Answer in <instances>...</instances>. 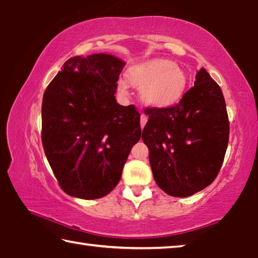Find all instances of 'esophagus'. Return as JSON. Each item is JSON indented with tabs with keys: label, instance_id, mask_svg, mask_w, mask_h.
Returning <instances> with one entry per match:
<instances>
[{
	"label": "esophagus",
	"instance_id": "34e87169",
	"mask_svg": "<svg viewBox=\"0 0 258 258\" xmlns=\"http://www.w3.org/2000/svg\"><path fill=\"white\" fill-rule=\"evenodd\" d=\"M147 120H148V117L146 116V115H141V118H140V124H141V128H143L145 127V125H146V123H147Z\"/></svg>",
	"mask_w": 258,
	"mask_h": 258
}]
</instances>
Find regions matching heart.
I'll return each mask as SVG.
<instances>
[{
	"label": "heart",
	"instance_id": "heart-1",
	"mask_svg": "<svg viewBox=\"0 0 258 258\" xmlns=\"http://www.w3.org/2000/svg\"><path fill=\"white\" fill-rule=\"evenodd\" d=\"M127 80L141 90V99L152 108H167L182 98L187 84L185 73L168 60H157L146 66L134 68ZM119 90L126 93V84L120 81Z\"/></svg>",
	"mask_w": 258,
	"mask_h": 258
}]
</instances>
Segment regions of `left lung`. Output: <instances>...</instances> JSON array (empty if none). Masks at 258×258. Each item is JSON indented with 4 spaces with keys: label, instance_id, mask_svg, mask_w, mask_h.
I'll list each match as a JSON object with an SVG mask.
<instances>
[{
    "label": "left lung",
    "instance_id": "left-lung-1",
    "mask_svg": "<svg viewBox=\"0 0 258 258\" xmlns=\"http://www.w3.org/2000/svg\"><path fill=\"white\" fill-rule=\"evenodd\" d=\"M145 112L142 140L157 185L172 197H189L211 184L223 164L230 123L221 87L205 68L180 102Z\"/></svg>",
    "mask_w": 258,
    "mask_h": 258
}]
</instances>
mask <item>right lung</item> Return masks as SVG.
I'll return each instance as SVG.
<instances>
[{
	"label": "right lung",
	"mask_w": 258,
	"mask_h": 258,
	"mask_svg": "<svg viewBox=\"0 0 258 258\" xmlns=\"http://www.w3.org/2000/svg\"><path fill=\"white\" fill-rule=\"evenodd\" d=\"M124 66L110 54L74 56L43 95V148L60 187L73 197L108 195L141 138L140 112L115 99Z\"/></svg>",
	"instance_id": "1"
}]
</instances>
